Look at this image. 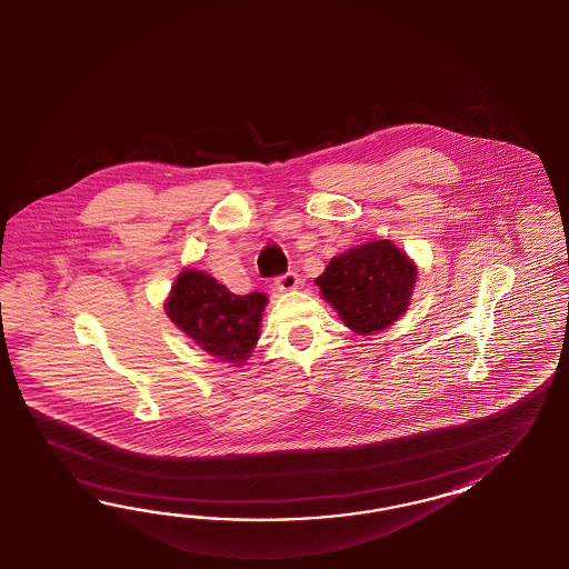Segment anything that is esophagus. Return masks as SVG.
I'll return each instance as SVG.
<instances>
[{
  "mask_svg": "<svg viewBox=\"0 0 569 569\" xmlns=\"http://www.w3.org/2000/svg\"><path fill=\"white\" fill-rule=\"evenodd\" d=\"M298 283H300V279H298V276H296L293 271H288V273H283V276L276 277V288L279 292H290V290H296V288H298Z\"/></svg>",
  "mask_w": 569,
  "mask_h": 569,
  "instance_id": "34e87169",
  "label": "esophagus"
}]
</instances>
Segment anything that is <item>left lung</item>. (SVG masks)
Returning <instances> with one entry per match:
<instances>
[{"label": "left lung", "instance_id": "1", "mask_svg": "<svg viewBox=\"0 0 569 569\" xmlns=\"http://www.w3.org/2000/svg\"><path fill=\"white\" fill-rule=\"evenodd\" d=\"M413 262L388 240L362 243L331 259L317 277L323 298L362 336L388 328L407 310L413 292Z\"/></svg>", "mask_w": 569, "mask_h": 569}]
</instances>
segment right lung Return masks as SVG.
I'll list each match as a JSON object with an SVG mask.
<instances>
[{"mask_svg": "<svg viewBox=\"0 0 569 569\" xmlns=\"http://www.w3.org/2000/svg\"><path fill=\"white\" fill-rule=\"evenodd\" d=\"M264 305V293L238 296L214 277L183 271L172 286L167 315L202 350L221 361L241 365L259 340Z\"/></svg>", "mask_w": 569, "mask_h": 569, "instance_id": "add662e5", "label": "right lung"}]
</instances>
